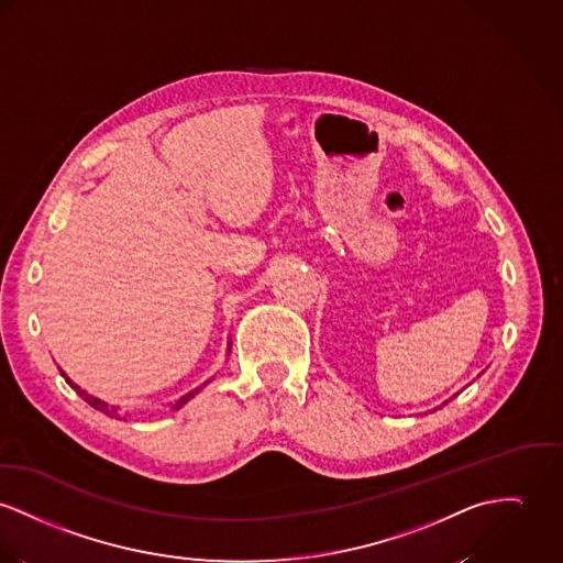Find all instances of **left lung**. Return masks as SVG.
<instances>
[{
  "label": "left lung",
  "mask_w": 563,
  "mask_h": 563,
  "mask_svg": "<svg viewBox=\"0 0 563 563\" xmlns=\"http://www.w3.org/2000/svg\"><path fill=\"white\" fill-rule=\"evenodd\" d=\"M445 402H448V400H445ZM445 402H443V405H445Z\"/></svg>",
  "instance_id": "obj_1"
}]
</instances>
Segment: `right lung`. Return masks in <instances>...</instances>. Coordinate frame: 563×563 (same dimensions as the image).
<instances>
[{"instance_id": "right-lung-1", "label": "right lung", "mask_w": 563, "mask_h": 563, "mask_svg": "<svg viewBox=\"0 0 563 563\" xmlns=\"http://www.w3.org/2000/svg\"><path fill=\"white\" fill-rule=\"evenodd\" d=\"M229 351H231V343H229ZM59 373H62V371H59ZM62 377H66V375L62 373ZM66 382H68V386L75 389V391H77V394H79V396H81L86 402H89L93 409H98V411L107 413L109 418H120V409H118L115 405H109V402H104V400H100V398H93L91 394H87L86 389H81L79 386H77V384H73L68 377H66ZM197 391H199V388H195L192 391H188L186 396H181L179 400H175L174 409H179L181 405H186V402H188V400H190V398H192Z\"/></svg>"}]
</instances>
